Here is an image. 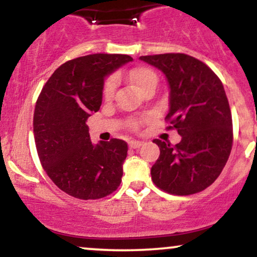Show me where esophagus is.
Here are the masks:
<instances>
[{
  "label": "esophagus",
  "mask_w": 257,
  "mask_h": 257,
  "mask_svg": "<svg viewBox=\"0 0 257 257\" xmlns=\"http://www.w3.org/2000/svg\"><path fill=\"white\" fill-rule=\"evenodd\" d=\"M143 145H144L143 141H139V140L129 141V147H131V149H139V147H141Z\"/></svg>",
  "instance_id": "1"
}]
</instances>
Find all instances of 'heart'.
Masks as SVG:
<instances>
[{"label":"heart","instance_id":"obj_1","mask_svg":"<svg viewBox=\"0 0 257 257\" xmlns=\"http://www.w3.org/2000/svg\"><path fill=\"white\" fill-rule=\"evenodd\" d=\"M129 78H131L133 83L137 85V88L140 91L147 87H151V85L156 87L158 82L157 75L149 67H138V69L132 70L129 72ZM114 89H116V78H108L104 87V98L106 100H110L113 96ZM139 125H140L139 120H133L132 122V126L134 129L139 128Z\"/></svg>","mask_w":257,"mask_h":257}]
</instances>
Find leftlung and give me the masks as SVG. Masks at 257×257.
<instances>
[{"mask_svg":"<svg viewBox=\"0 0 257 257\" xmlns=\"http://www.w3.org/2000/svg\"><path fill=\"white\" fill-rule=\"evenodd\" d=\"M169 83L167 129H176V145L155 139L161 155L151 168L153 184L164 192L188 196L219 178L232 150V114L222 82L208 65L184 53L145 55Z\"/></svg>","mask_w":257,"mask_h":257,"instance_id":"1","label":"left lung"}]
</instances>
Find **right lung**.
<instances>
[{
    "mask_svg": "<svg viewBox=\"0 0 257 257\" xmlns=\"http://www.w3.org/2000/svg\"><path fill=\"white\" fill-rule=\"evenodd\" d=\"M129 61V55L101 53L72 59L55 70L38 95V158L52 181L75 198H104L122 181L126 143L111 139L94 145L85 122L101 106L106 76Z\"/></svg>",
    "mask_w": 257,
    "mask_h": 257,
    "instance_id": "obj_1",
    "label": "right lung"
}]
</instances>
